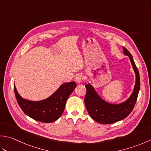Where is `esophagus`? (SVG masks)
Masks as SVG:
<instances>
[{"mask_svg":"<svg viewBox=\"0 0 151 151\" xmlns=\"http://www.w3.org/2000/svg\"><path fill=\"white\" fill-rule=\"evenodd\" d=\"M84 76L82 75V74H78L76 76L75 78V81L77 83H81V82H82L84 81Z\"/></svg>","mask_w":151,"mask_h":151,"instance_id":"esophagus-1","label":"esophagus"}]
</instances>
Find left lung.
<instances>
[{"mask_svg": "<svg viewBox=\"0 0 151 151\" xmlns=\"http://www.w3.org/2000/svg\"><path fill=\"white\" fill-rule=\"evenodd\" d=\"M123 50L124 54L128 55L136 75L134 91L127 101L119 105L110 104L100 98L90 84L85 86L86 88V93L84 97V103L88 113L91 119L103 124H113L128 116L135 107L139 91L140 77L137 67L128 50L125 47H123Z\"/></svg>", "mask_w": 151, "mask_h": 151, "instance_id": "8db88e82", "label": "left lung"}]
</instances>
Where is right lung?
<instances>
[{"instance_id":"right-lung-1","label":"right lung","mask_w":151,"mask_h":151,"mask_svg":"<svg viewBox=\"0 0 151 151\" xmlns=\"http://www.w3.org/2000/svg\"><path fill=\"white\" fill-rule=\"evenodd\" d=\"M76 86L75 82L62 84L52 95L42 101H31L23 99L14 89L17 103L22 110L29 117L44 123L55 122L63 114L68 97Z\"/></svg>"}]
</instances>
